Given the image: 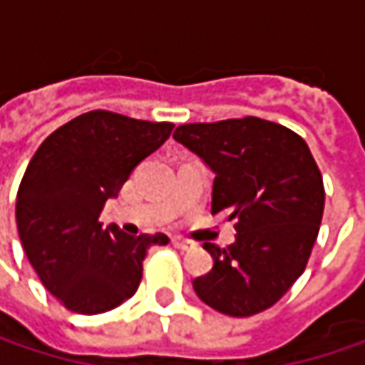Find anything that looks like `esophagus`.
I'll return each mask as SVG.
<instances>
[{"instance_id": "obj_1", "label": "esophagus", "mask_w": 365, "mask_h": 365, "mask_svg": "<svg viewBox=\"0 0 365 365\" xmlns=\"http://www.w3.org/2000/svg\"><path fill=\"white\" fill-rule=\"evenodd\" d=\"M178 250H182V252H185V250H192V243L190 241H185V239H182V237H173V241H171Z\"/></svg>"}]
</instances>
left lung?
Returning <instances> with one entry per match:
<instances>
[{
	"label": "left lung",
	"mask_w": 365,
	"mask_h": 365,
	"mask_svg": "<svg viewBox=\"0 0 365 365\" xmlns=\"http://www.w3.org/2000/svg\"><path fill=\"white\" fill-rule=\"evenodd\" d=\"M173 139L215 173L211 213L237 222L228 250L202 243L213 268L194 279L196 296L230 317L270 309L304 272L324 215V178L307 141L255 115L182 124Z\"/></svg>",
	"instance_id": "obj_1"
}]
</instances>
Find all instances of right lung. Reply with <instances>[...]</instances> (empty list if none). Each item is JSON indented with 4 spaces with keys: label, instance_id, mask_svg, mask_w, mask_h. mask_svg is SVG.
Listing matches in <instances>:
<instances>
[{
    "label": "right lung",
    "instance_id": "add662e5",
    "mask_svg": "<svg viewBox=\"0 0 365 365\" xmlns=\"http://www.w3.org/2000/svg\"><path fill=\"white\" fill-rule=\"evenodd\" d=\"M171 122L135 120L113 111L82 113L34 154L16 194L23 250L43 287L69 311L99 315L128 300L152 245L167 235L128 237L99 215L133 169L169 137Z\"/></svg>",
    "mask_w": 365,
    "mask_h": 365
}]
</instances>
